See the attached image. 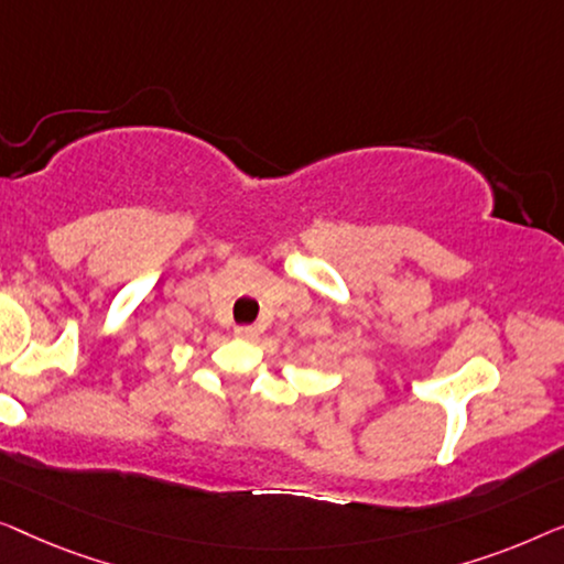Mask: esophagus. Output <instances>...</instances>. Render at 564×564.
<instances>
[{
  "instance_id": "1",
  "label": "esophagus",
  "mask_w": 564,
  "mask_h": 564,
  "mask_svg": "<svg viewBox=\"0 0 564 564\" xmlns=\"http://www.w3.org/2000/svg\"><path fill=\"white\" fill-rule=\"evenodd\" d=\"M235 337L256 339L258 337V329L256 327H248V324H242V327H235Z\"/></svg>"
}]
</instances>
